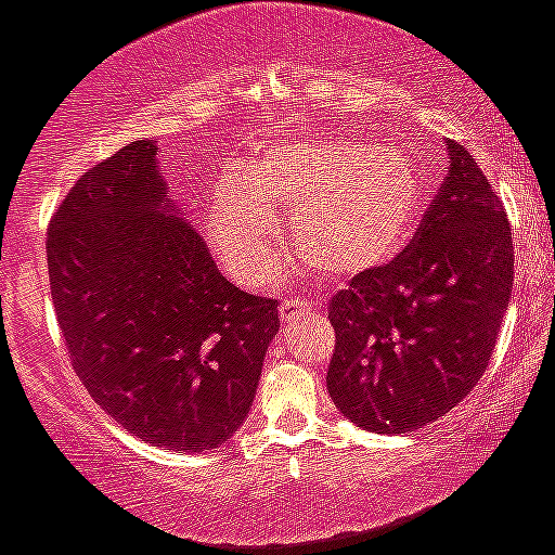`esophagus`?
<instances>
[{"mask_svg": "<svg viewBox=\"0 0 555 555\" xmlns=\"http://www.w3.org/2000/svg\"><path fill=\"white\" fill-rule=\"evenodd\" d=\"M313 299H308V297H286L281 302V319L283 321H288V319H294V315L297 313H302V310H310L313 308Z\"/></svg>", "mask_w": 555, "mask_h": 555, "instance_id": "obj_1", "label": "esophagus"}]
</instances>
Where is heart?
Masks as SVG:
<instances>
[{"label":"heart","mask_w":555,"mask_h":555,"mask_svg":"<svg viewBox=\"0 0 555 555\" xmlns=\"http://www.w3.org/2000/svg\"><path fill=\"white\" fill-rule=\"evenodd\" d=\"M425 207L422 171L409 155L353 135L281 144L247 173L215 184L207 236L240 286H258L283 256L274 209L310 267L353 278L387 267L409 245Z\"/></svg>","instance_id":"1"}]
</instances>
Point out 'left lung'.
Segmentation results:
<instances>
[{
	"mask_svg": "<svg viewBox=\"0 0 555 555\" xmlns=\"http://www.w3.org/2000/svg\"><path fill=\"white\" fill-rule=\"evenodd\" d=\"M450 173L411 245L330 302L326 389L373 433H409L455 409L482 378L509 305L512 229L499 195L455 141Z\"/></svg>",
	"mask_w": 555,
	"mask_h": 555,
	"instance_id": "obj_1",
	"label": "left lung"
}]
</instances>
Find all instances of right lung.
<instances>
[{
	"label": "right lung",
	"instance_id": "1",
	"mask_svg": "<svg viewBox=\"0 0 555 555\" xmlns=\"http://www.w3.org/2000/svg\"><path fill=\"white\" fill-rule=\"evenodd\" d=\"M155 155L133 141L67 193L46 242L51 299L94 403L146 444L204 452L250 411L281 319L220 274Z\"/></svg>",
	"mask_w": 555,
	"mask_h": 555
}]
</instances>
